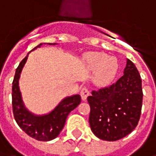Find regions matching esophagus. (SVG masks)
Here are the masks:
<instances>
[{
    "instance_id": "1",
    "label": "esophagus",
    "mask_w": 156,
    "mask_h": 156,
    "mask_svg": "<svg viewBox=\"0 0 156 156\" xmlns=\"http://www.w3.org/2000/svg\"><path fill=\"white\" fill-rule=\"evenodd\" d=\"M89 90H88L87 88H83L81 89V92H80V95H81V98H82V100H83L85 101L87 98H88V96L89 95Z\"/></svg>"
}]
</instances>
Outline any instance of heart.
<instances>
[{
  "label": "heart",
  "instance_id": "obj_1",
  "mask_svg": "<svg viewBox=\"0 0 156 156\" xmlns=\"http://www.w3.org/2000/svg\"><path fill=\"white\" fill-rule=\"evenodd\" d=\"M84 61L89 70L95 71L96 84L107 86L114 81L119 70V62L116 58L103 52L92 51L85 55Z\"/></svg>",
  "mask_w": 156,
  "mask_h": 156
}]
</instances>
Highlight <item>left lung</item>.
Masks as SVG:
<instances>
[{
  "mask_svg": "<svg viewBox=\"0 0 156 156\" xmlns=\"http://www.w3.org/2000/svg\"><path fill=\"white\" fill-rule=\"evenodd\" d=\"M143 100L142 80L135 65L127 59L124 75L109 87L92 92L89 124L103 140L125 137L137 126Z\"/></svg>",
  "mask_w": 156,
  "mask_h": 156,
  "instance_id": "obj_1",
  "label": "left lung"
}]
</instances>
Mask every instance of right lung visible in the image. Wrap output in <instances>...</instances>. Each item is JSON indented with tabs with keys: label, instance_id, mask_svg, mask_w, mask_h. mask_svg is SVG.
<instances>
[{
	"label": "right lung",
	"instance_id": "add662e5",
	"mask_svg": "<svg viewBox=\"0 0 156 156\" xmlns=\"http://www.w3.org/2000/svg\"><path fill=\"white\" fill-rule=\"evenodd\" d=\"M49 44L55 45L57 43ZM41 45L42 43L37 46L34 49L40 48ZM30 52H28L27 57L20 62L16 70L15 77L12 83L13 114L19 127L26 134L37 140L49 141L58 137V134H60L62 129L64 127L68 115L80 104L81 97L79 94L66 97L58 104V106L52 111L47 115H36L29 111L22 101V94L19 88V78Z\"/></svg>",
	"mask_w": 156,
	"mask_h": 156
}]
</instances>
